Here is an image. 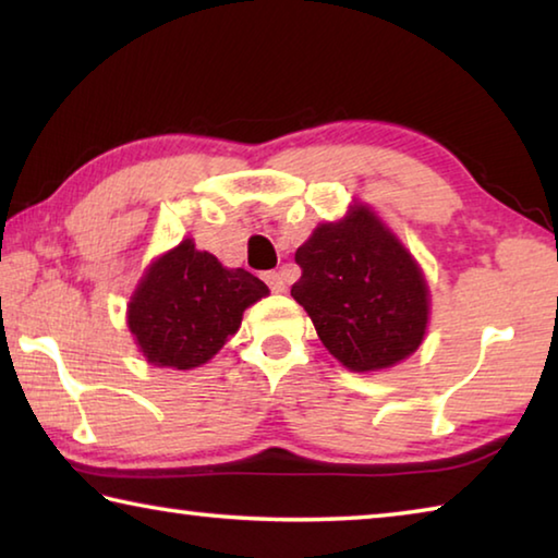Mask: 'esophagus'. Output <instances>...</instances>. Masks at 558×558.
<instances>
[{"label": "esophagus", "mask_w": 558, "mask_h": 558, "mask_svg": "<svg viewBox=\"0 0 558 558\" xmlns=\"http://www.w3.org/2000/svg\"><path fill=\"white\" fill-rule=\"evenodd\" d=\"M266 282H268L272 292H286V288H288L286 272H280V270H270V272H266Z\"/></svg>", "instance_id": "34e87169"}]
</instances>
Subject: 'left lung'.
Returning a JSON list of instances; mask_svg holds the SVG:
<instances>
[{
  "label": "left lung",
  "mask_w": 558,
  "mask_h": 558,
  "mask_svg": "<svg viewBox=\"0 0 558 558\" xmlns=\"http://www.w3.org/2000/svg\"><path fill=\"white\" fill-rule=\"evenodd\" d=\"M295 263L302 276L290 295L349 372L391 369L421 347L430 319L426 276L369 204L317 223Z\"/></svg>",
  "instance_id": "obj_1"
}]
</instances>
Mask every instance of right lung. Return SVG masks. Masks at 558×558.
<instances>
[{
    "label": "right lung",
    "mask_w": 558,
    "mask_h": 558,
    "mask_svg": "<svg viewBox=\"0 0 558 558\" xmlns=\"http://www.w3.org/2000/svg\"><path fill=\"white\" fill-rule=\"evenodd\" d=\"M270 295L243 268H226L184 239L149 263L128 302V329L143 356L159 369L189 372L239 332L245 307Z\"/></svg>",
    "instance_id": "right-lung-1"
}]
</instances>
